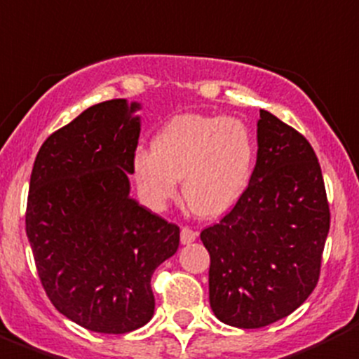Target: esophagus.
I'll return each mask as SVG.
<instances>
[{
    "label": "esophagus",
    "mask_w": 359,
    "mask_h": 359,
    "mask_svg": "<svg viewBox=\"0 0 359 359\" xmlns=\"http://www.w3.org/2000/svg\"><path fill=\"white\" fill-rule=\"evenodd\" d=\"M195 238H197V233L193 231V229H189V227L180 229V242L182 244H191V242H195Z\"/></svg>",
    "instance_id": "34e87169"
}]
</instances>
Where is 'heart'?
<instances>
[{
    "instance_id": "b5f03b06",
    "label": "heart",
    "mask_w": 359,
    "mask_h": 359,
    "mask_svg": "<svg viewBox=\"0 0 359 359\" xmlns=\"http://www.w3.org/2000/svg\"><path fill=\"white\" fill-rule=\"evenodd\" d=\"M255 158L253 135L242 121L184 114L161 128L151 151H137L132 171L149 208H164L175 197L182 177V195L189 210L201 217H218L244 195Z\"/></svg>"
}]
</instances>
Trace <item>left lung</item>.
Here are the masks:
<instances>
[{
    "instance_id": "obj_1",
    "label": "left lung",
    "mask_w": 359,
    "mask_h": 359,
    "mask_svg": "<svg viewBox=\"0 0 359 359\" xmlns=\"http://www.w3.org/2000/svg\"><path fill=\"white\" fill-rule=\"evenodd\" d=\"M329 226L313 146L260 110L251 182L233 210L201 233L211 258L215 316L240 329H260L298 309L320 278Z\"/></svg>"
}]
</instances>
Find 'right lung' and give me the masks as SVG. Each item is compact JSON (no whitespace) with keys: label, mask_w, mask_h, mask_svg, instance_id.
<instances>
[{"label":"right lung","mask_w":359,"mask_h":359,"mask_svg":"<svg viewBox=\"0 0 359 359\" xmlns=\"http://www.w3.org/2000/svg\"><path fill=\"white\" fill-rule=\"evenodd\" d=\"M137 102L90 106L43 142L30 175L25 226L46 296L93 332L148 323L151 274L179 249L180 229L130 198L139 144Z\"/></svg>","instance_id":"obj_1"}]
</instances>
